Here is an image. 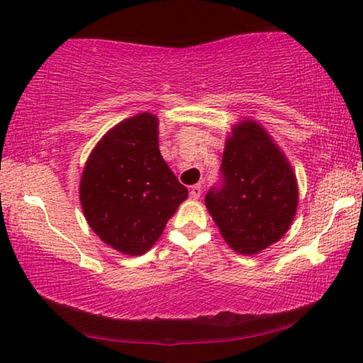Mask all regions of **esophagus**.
<instances>
[{
    "mask_svg": "<svg viewBox=\"0 0 363 363\" xmlns=\"http://www.w3.org/2000/svg\"><path fill=\"white\" fill-rule=\"evenodd\" d=\"M190 196L191 198H200L201 196V185H193L191 188H190Z\"/></svg>",
    "mask_w": 363,
    "mask_h": 363,
    "instance_id": "obj_1",
    "label": "esophagus"
}]
</instances>
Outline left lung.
Wrapping results in <instances>:
<instances>
[{
	"mask_svg": "<svg viewBox=\"0 0 363 363\" xmlns=\"http://www.w3.org/2000/svg\"><path fill=\"white\" fill-rule=\"evenodd\" d=\"M205 205L228 245L255 255L281 240L297 208L292 168L269 135L255 122L233 128L220 167V183Z\"/></svg>",
	"mask_w": 363,
	"mask_h": 363,
	"instance_id": "left-lung-1",
	"label": "left lung"
}]
</instances>
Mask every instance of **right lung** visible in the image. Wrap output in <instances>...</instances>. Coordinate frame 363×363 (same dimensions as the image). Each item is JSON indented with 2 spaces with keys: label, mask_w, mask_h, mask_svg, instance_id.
Instances as JSON below:
<instances>
[{
  "label": "right lung",
  "mask_w": 363,
  "mask_h": 363,
  "mask_svg": "<svg viewBox=\"0 0 363 363\" xmlns=\"http://www.w3.org/2000/svg\"><path fill=\"white\" fill-rule=\"evenodd\" d=\"M157 128V117L147 112L121 122L97 143L82 173L87 223L123 255L150 250L188 196L160 155Z\"/></svg>",
  "instance_id": "right-lung-1"
}]
</instances>
